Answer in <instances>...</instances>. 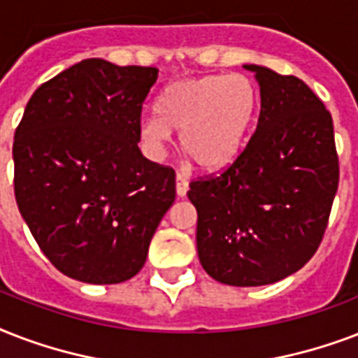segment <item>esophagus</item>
I'll return each mask as SVG.
<instances>
[{
    "label": "esophagus",
    "instance_id": "esophagus-1",
    "mask_svg": "<svg viewBox=\"0 0 358 358\" xmlns=\"http://www.w3.org/2000/svg\"><path fill=\"white\" fill-rule=\"evenodd\" d=\"M176 190H177V196L179 198H185L188 192V181L187 177L182 176V173H177L176 177Z\"/></svg>",
    "mask_w": 358,
    "mask_h": 358
}]
</instances>
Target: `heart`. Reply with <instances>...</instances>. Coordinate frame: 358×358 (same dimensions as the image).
I'll return each instance as SVG.
<instances>
[{"label": "heart", "instance_id": "1", "mask_svg": "<svg viewBox=\"0 0 358 358\" xmlns=\"http://www.w3.org/2000/svg\"><path fill=\"white\" fill-rule=\"evenodd\" d=\"M157 110L140 124L149 153L162 157L171 130H181L182 151L201 168L215 170L239 153L256 119L257 91L243 74H207L168 85Z\"/></svg>", "mask_w": 358, "mask_h": 358}]
</instances>
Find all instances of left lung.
Segmentation results:
<instances>
[{"label":"left lung","mask_w":358,"mask_h":358,"mask_svg":"<svg viewBox=\"0 0 358 358\" xmlns=\"http://www.w3.org/2000/svg\"><path fill=\"white\" fill-rule=\"evenodd\" d=\"M256 74V132L220 173L190 182L196 243L205 273L239 287L274 284L314 256L338 190L334 127L325 104L297 76Z\"/></svg>","instance_id":"1"}]
</instances>
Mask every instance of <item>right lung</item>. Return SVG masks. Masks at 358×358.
I'll return each mask as SVG.
<instances>
[{
	"instance_id": "1",
	"label": "right lung",
	"mask_w": 358,
	"mask_h": 358,
	"mask_svg": "<svg viewBox=\"0 0 358 358\" xmlns=\"http://www.w3.org/2000/svg\"><path fill=\"white\" fill-rule=\"evenodd\" d=\"M155 66L84 59L29 99L15 132V196L57 271L85 284L140 273L176 201V171L141 155V108Z\"/></svg>"
}]
</instances>
